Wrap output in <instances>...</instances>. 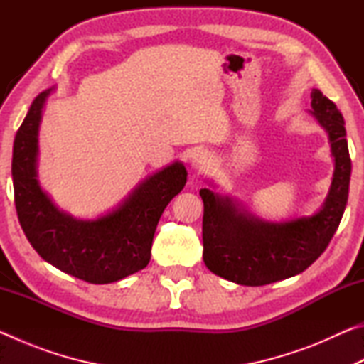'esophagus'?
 <instances>
[{"instance_id":"obj_1","label":"esophagus","mask_w":364,"mask_h":364,"mask_svg":"<svg viewBox=\"0 0 364 364\" xmlns=\"http://www.w3.org/2000/svg\"><path fill=\"white\" fill-rule=\"evenodd\" d=\"M208 162H210V159H208V154L204 151H197L191 157V167L197 171H204L208 167Z\"/></svg>"}]
</instances>
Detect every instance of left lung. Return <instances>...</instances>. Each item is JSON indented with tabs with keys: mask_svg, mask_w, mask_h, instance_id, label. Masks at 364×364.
Returning <instances> with one entry per match:
<instances>
[{
	"mask_svg": "<svg viewBox=\"0 0 364 364\" xmlns=\"http://www.w3.org/2000/svg\"><path fill=\"white\" fill-rule=\"evenodd\" d=\"M311 107L329 133L336 160L324 207L313 217L271 225L237 212L228 197L200 189L204 263L212 273L242 286H264L305 271L329 245L347 205L352 159L343 117L336 104L319 90H313Z\"/></svg>",
	"mask_w": 364,
	"mask_h": 364,
	"instance_id": "left-lung-1",
	"label": "left lung"
}]
</instances>
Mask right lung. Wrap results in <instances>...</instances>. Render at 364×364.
<instances>
[{"mask_svg": "<svg viewBox=\"0 0 364 364\" xmlns=\"http://www.w3.org/2000/svg\"><path fill=\"white\" fill-rule=\"evenodd\" d=\"M46 90L35 97L17 130L12 149V181L17 217L23 232L53 267L91 284H109L147 267L160 217L186 184L180 162L139 184L117 208L93 221L59 212L36 181L38 125Z\"/></svg>", "mask_w": 364, "mask_h": 364, "instance_id": "right-lung-1", "label": "right lung"}]
</instances>
